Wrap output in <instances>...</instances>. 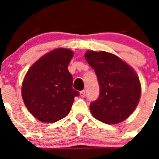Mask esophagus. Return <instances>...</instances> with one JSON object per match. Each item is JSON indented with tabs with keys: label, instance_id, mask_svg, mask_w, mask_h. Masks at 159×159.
Masks as SVG:
<instances>
[{
	"label": "esophagus",
	"instance_id": "1",
	"mask_svg": "<svg viewBox=\"0 0 159 159\" xmlns=\"http://www.w3.org/2000/svg\"><path fill=\"white\" fill-rule=\"evenodd\" d=\"M80 96L82 97V98H84V97L86 96V91H85V90H83V91H81Z\"/></svg>",
	"mask_w": 159,
	"mask_h": 159
}]
</instances>
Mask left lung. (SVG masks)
Instances as JSON below:
<instances>
[{
	"label": "left lung",
	"mask_w": 159,
	"mask_h": 159,
	"mask_svg": "<svg viewBox=\"0 0 159 159\" xmlns=\"http://www.w3.org/2000/svg\"><path fill=\"white\" fill-rule=\"evenodd\" d=\"M85 59L95 70L99 85V98L90 105L92 116L107 124L124 121L133 113L141 96L135 71L107 52L88 51Z\"/></svg>",
	"instance_id": "1"
}]
</instances>
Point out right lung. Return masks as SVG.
<instances>
[{
  "label": "right lung",
  "mask_w": 159,
  "mask_h": 159,
  "mask_svg": "<svg viewBox=\"0 0 159 159\" xmlns=\"http://www.w3.org/2000/svg\"><path fill=\"white\" fill-rule=\"evenodd\" d=\"M73 52L57 48L45 54L28 71L22 84V98L32 116L45 123H55L70 112L80 93L72 88L67 69Z\"/></svg>",
  "instance_id": "obj_1"
}]
</instances>
